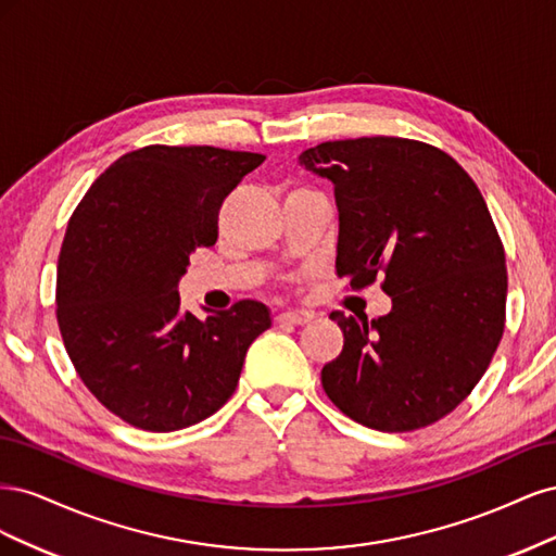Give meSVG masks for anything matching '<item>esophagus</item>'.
Listing matches in <instances>:
<instances>
[{"label":"esophagus","mask_w":556,"mask_h":556,"mask_svg":"<svg viewBox=\"0 0 556 556\" xmlns=\"http://www.w3.org/2000/svg\"><path fill=\"white\" fill-rule=\"evenodd\" d=\"M276 319H278V323L306 325V323H311V319H313V313H311V311H304V308H296V311H285V313H280Z\"/></svg>","instance_id":"1"}]
</instances>
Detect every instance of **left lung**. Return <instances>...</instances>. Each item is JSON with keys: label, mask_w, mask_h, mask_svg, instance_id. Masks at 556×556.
Segmentation results:
<instances>
[{"label": "left lung", "mask_w": 556, "mask_h": 556, "mask_svg": "<svg viewBox=\"0 0 556 556\" xmlns=\"http://www.w3.org/2000/svg\"><path fill=\"white\" fill-rule=\"evenodd\" d=\"M301 166L333 182L336 274L352 288L384 276L392 311L329 317L343 350L323 368L327 396L355 422L413 431L478 384L506 323V252L484 199L443 150L399 137L327 141Z\"/></svg>", "instance_id": "1"}]
</instances>
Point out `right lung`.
Instances as JSON below:
<instances>
[{"label":"right lung","instance_id":"add662e5","mask_svg":"<svg viewBox=\"0 0 556 556\" xmlns=\"http://www.w3.org/2000/svg\"><path fill=\"white\" fill-rule=\"evenodd\" d=\"M260 153L146 146L115 160L83 197L58 260V325L97 401L143 431H178L220 410L250 343L271 327L260 301L199 319L178 280L217 241V211Z\"/></svg>","mask_w":556,"mask_h":556}]
</instances>
